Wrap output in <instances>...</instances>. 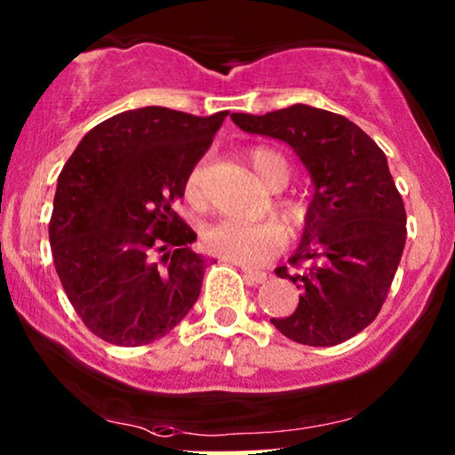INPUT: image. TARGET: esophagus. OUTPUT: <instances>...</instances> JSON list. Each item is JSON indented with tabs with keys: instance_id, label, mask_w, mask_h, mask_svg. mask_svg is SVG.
I'll return each instance as SVG.
<instances>
[{
	"instance_id": "esophagus-1",
	"label": "esophagus",
	"mask_w": 455,
	"mask_h": 455,
	"mask_svg": "<svg viewBox=\"0 0 455 455\" xmlns=\"http://www.w3.org/2000/svg\"><path fill=\"white\" fill-rule=\"evenodd\" d=\"M238 266H240V263H238ZM240 267H243V274H244L246 283H251V284H261V283H266V280H267V274H266V272L251 270V267H246V266H240Z\"/></svg>"
}]
</instances>
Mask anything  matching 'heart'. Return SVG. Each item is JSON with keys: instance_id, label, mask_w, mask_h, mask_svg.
I'll use <instances>...</instances> for the list:
<instances>
[{"instance_id": "1", "label": "heart", "mask_w": 455, "mask_h": 455, "mask_svg": "<svg viewBox=\"0 0 455 455\" xmlns=\"http://www.w3.org/2000/svg\"><path fill=\"white\" fill-rule=\"evenodd\" d=\"M246 160H249L255 175L270 189H280L287 185L291 175L289 162L276 149L266 148V145L253 148L246 154ZM185 198L192 204H200L202 166L192 168V172L185 179ZM276 211L291 228H299L304 221V206L295 200H278ZM280 243H283V234L270 219L246 221V219L228 217L219 219L204 229V244L212 255L243 263V266H257V263L270 259L278 251Z\"/></svg>"}]
</instances>
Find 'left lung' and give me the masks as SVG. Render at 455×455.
<instances>
[{"label":"left lung","instance_id":"8db88e82","mask_svg":"<svg viewBox=\"0 0 455 455\" xmlns=\"http://www.w3.org/2000/svg\"><path fill=\"white\" fill-rule=\"evenodd\" d=\"M244 132L289 143L314 183L304 234L287 266L299 293L293 314L272 318L289 339L338 346L382 310L407 238L405 204L384 151L339 114L291 105L266 116L232 114Z\"/></svg>","mask_w":455,"mask_h":455}]
</instances>
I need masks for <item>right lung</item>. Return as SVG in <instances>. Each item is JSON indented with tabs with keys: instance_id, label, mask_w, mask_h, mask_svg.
<instances>
[{
	"instance_id": "obj_1",
	"label": "right lung",
	"mask_w": 455,
	"mask_h": 455,
	"mask_svg": "<svg viewBox=\"0 0 455 455\" xmlns=\"http://www.w3.org/2000/svg\"><path fill=\"white\" fill-rule=\"evenodd\" d=\"M226 116L124 111L94 126L60 171L48 228L54 267L97 338L151 344L198 299L206 259L172 204Z\"/></svg>"
}]
</instances>
